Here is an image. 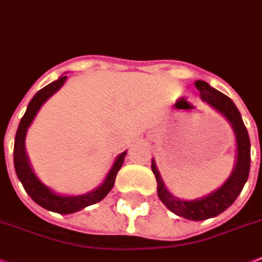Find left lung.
<instances>
[{"mask_svg":"<svg viewBox=\"0 0 262 262\" xmlns=\"http://www.w3.org/2000/svg\"><path fill=\"white\" fill-rule=\"evenodd\" d=\"M195 87L201 91V97L208 105L222 114L233 126L237 138V163L226 183L215 192L196 201H180L168 192L157 171L155 161L152 160V171L156 176L157 195L160 201L176 215L191 221H205L220 215L227 207H230L241 193L250 171V140L242 117L235 107L234 102L221 91L212 89L207 82L196 80Z\"/></svg>","mask_w":262,"mask_h":262,"instance_id":"8db88e82","label":"left lung"}]
</instances>
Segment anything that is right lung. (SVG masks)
Instances as JSON below:
<instances>
[{
    "label": "right lung",
    "mask_w": 262,
    "mask_h": 262,
    "mask_svg": "<svg viewBox=\"0 0 262 262\" xmlns=\"http://www.w3.org/2000/svg\"><path fill=\"white\" fill-rule=\"evenodd\" d=\"M66 79H67V76H61V78H59L55 82L50 83L48 86H46L40 91H37L35 97L32 98L29 105H28L24 117L21 118L18 129H17L13 149L14 168H16L17 178L23 183V187H24V190L27 191L28 195L37 205L44 207L46 210L59 212V214L76 212L82 210V208L87 207V206L94 205V203H98L99 201H102L110 192L113 186H114L117 173L120 171V168L122 167V163H124L125 156H126V152L121 153L120 156L117 157V160L114 161L112 169H110V172L106 176L105 182L102 183L97 190L91 191V192L86 193V195H79V196H60V195H56V193L52 192L48 187L44 186L36 178V175L32 171L31 165H29L27 153H25V135H27L28 127L32 124V121H33L37 112H39L40 107L42 106V103L63 86V83L66 82Z\"/></svg>",
    "instance_id": "obj_1"
}]
</instances>
